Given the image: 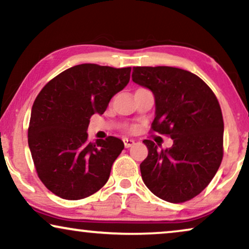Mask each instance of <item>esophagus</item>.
Wrapping results in <instances>:
<instances>
[{
  "mask_svg": "<svg viewBox=\"0 0 249 249\" xmlns=\"http://www.w3.org/2000/svg\"><path fill=\"white\" fill-rule=\"evenodd\" d=\"M124 146L125 147H131L132 145L135 144V141L134 139H129V138H124Z\"/></svg>",
  "mask_w": 249,
  "mask_h": 249,
  "instance_id": "esophagus-1",
  "label": "esophagus"
}]
</instances>
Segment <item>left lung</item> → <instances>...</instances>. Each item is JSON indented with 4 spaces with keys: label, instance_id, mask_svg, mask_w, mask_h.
I'll use <instances>...</instances> for the list:
<instances>
[{
    "label": "left lung",
    "instance_id": "obj_1",
    "mask_svg": "<svg viewBox=\"0 0 249 249\" xmlns=\"http://www.w3.org/2000/svg\"><path fill=\"white\" fill-rule=\"evenodd\" d=\"M132 81L154 95L153 130L169 135L170 148L145 139L142 181L159 198L189 200L206 188L223 158V118L212 89L196 74L173 67H135Z\"/></svg>",
    "mask_w": 249,
    "mask_h": 249
}]
</instances>
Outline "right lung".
Instances as JSON below:
<instances>
[{
    "mask_svg": "<svg viewBox=\"0 0 249 249\" xmlns=\"http://www.w3.org/2000/svg\"><path fill=\"white\" fill-rule=\"evenodd\" d=\"M130 71L79 64L57 74L37 95L28 145L37 175L56 196L81 199L107 183L124 142L110 136L88 142L87 129L91 115L103 114L111 98L127 86Z\"/></svg>",
    "mask_w": 249,
    "mask_h": 249,
    "instance_id": "add662e5",
    "label": "right lung"
}]
</instances>
